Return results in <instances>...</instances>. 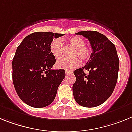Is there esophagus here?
Listing matches in <instances>:
<instances>
[{"label": "esophagus", "instance_id": "1", "mask_svg": "<svg viewBox=\"0 0 132 132\" xmlns=\"http://www.w3.org/2000/svg\"><path fill=\"white\" fill-rule=\"evenodd\" d=\"M66 72V75H68V74H71V73H72V71H69V70H66V72Z\"/></svg>", "mask_w": 132, "mask_h": 132}]
</instances>
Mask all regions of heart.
Wrapping results in <instances>:
<instances>
[{
  "instance_id": "b5f03b06",
  "label": "heart",
  "mask_w": 132,
  "mask_h": 132,
  "mask_svg": "<svg viewBox=\"0 0 132 132\" xmlns=\"http://www.w3.org/2000/svg\"><path fill=\"white\" fill-rule=\"evenodd\" d=\"M67 42L75 48L73 56L80 57L84 61H88L92 54V49L90 46L86 45L85 40L80 36H72L68 39ZM63 44L60 38H54L50 42V51L56 58H60L62 53ZM81 65V62L78 58H62L56 62V66L59 69L72 70Z\"/></svg>"
}]
</instances>
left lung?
Wrapping results in <instances>:
<instances>
[{
  "mask_svg": "<svg viewBox=\"0 0 132 132\" xmlns=\"http://www.w3.org/2000/svg\"><path fill=\"white\" fill-rule=\"evenodd\" d=\"M88 39L92 54L82 68L76 70L72 90L76 102L86 108L98 106L112 95L116 85L119 58L116 46L106 36L97 31L76 33ZM89 71L86 75L83 69Z\"/></svg>",
  "mask_w": 132,
  "mask_h": 132,
  "instance_id": "obj_1",
  "label": "left lung"
}]
</instances>
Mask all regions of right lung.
<instances>
[{"mask_svg":"<svg viewBox=\"0 0 132 132\" xmlns=\"http://www.w3.org/2000/svg\"><path fill=\"white\" fill-rule=\"evenodd\" d=\"M62 34L38 32L29 34L17 47L12 60V80L19 98L33 108H44L54 100L65 78L64 70H52L56 59L50 51L54 38Z\"/></svg>","mask_w":132,"mask_h":132,"instance_id":"obj_1","label":"right lung"}]
</instances>
